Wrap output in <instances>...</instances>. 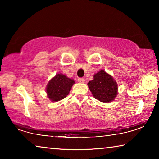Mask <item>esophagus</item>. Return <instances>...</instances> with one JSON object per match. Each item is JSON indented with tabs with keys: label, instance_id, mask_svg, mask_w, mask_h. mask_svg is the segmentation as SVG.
<instances>
[{
	"label": "esophagus",
	"instance_id": "1",
	"mask_svg": "<svg viewBox=\"0 0 159 159\" xmlns=\"http://www.w3.org/2000/svg\"><path fill=\"white\" fill-rule=\"evenodd\" d=\"M78 81H79L80 83H83L85 82V80L83 79V78H79V79H78Z\"/></svg>",
	"mask_w": 159,
	"mask_h": 159
}]
</instances>
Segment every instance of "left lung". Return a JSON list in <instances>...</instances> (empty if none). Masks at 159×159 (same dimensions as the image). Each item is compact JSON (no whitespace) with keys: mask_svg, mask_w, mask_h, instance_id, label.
Masks as SVG:
<instances>
[{"mask_svg":"<svg viewBox=\"0 0 159 159\" xmlns=\"http://www.w3.org/2000/svg\"><path fill=\"white\" fill-rule=\"evenodd\" d=\"M88 88L95 99L104 103L114 100L118 94V85L113 77L102 69L88 83Z\"/></svg>","mask_w":159,"mask_h":159,"instance_id":"left-lung-1","label":"left lung"}]
</instances>
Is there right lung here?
<instances>
[{
    "instance_id": "obj_1",
    "label": "right lung",
    "mask_w": 159,
    "mask_h": 159,
    "mask_svg": "<svg viewBox=\"0 0 159 159\" xmlns=\"http://www.w3.org/2000/svg\"><path fill=\"white\" fill-rule=\"evenodd\" d=\"M74 83L73 79H69L65 75L56 74L47 85L46 92L48 98L52 102H57L65 98Z\"/></svg>"
}]
</instances>
